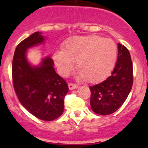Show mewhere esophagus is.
<instances>
[{
  "mask_svg": "<svg viewBox=\"0 0 148 148\" xmlns=\"http://www.w3.org/2000/svg\"><path fill=\"white\" fill-rule=\"evenodd\" d=\"M68 87H69V90H75V89L78 88V85L77 84H75L73 83H69L68 84Z\"/></svg>",
  "mask_w": 148,
  "mask_h": 148,
  "instance_id": "obj_1",
  "label": "esophagus"
}]
</instances>
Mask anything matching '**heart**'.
Masks as SVG:
<instances>
[{
  "label": "heart",
  "instance_id": "b5f03b06",
  "mask_svg": "<svg viewBox=\"0 0 148 148\" xmlns=\"http://www.w3.org/2000/svg\"><path fill=\"white\" fill-rule=\"evenodd\" d=\"M117 55V46L113 40L92 35L69 39L62 51L54 53L53 59L64 76L70 73L75 62L78 78L96 83L104 80L113 70Z\"/></svg>",
  "mask_w": 148,
  "mask_h": 148
}]
</instances>
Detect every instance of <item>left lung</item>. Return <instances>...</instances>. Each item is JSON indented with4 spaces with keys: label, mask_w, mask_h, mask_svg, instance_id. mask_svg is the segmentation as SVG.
<instances>
[{
    "label": "left lung",
    "mask_w": 148,
    "mask_h": 148,
    "mask_svg": "<svg viewBox=\"0 0 148 148\" xmlns=\"http://www.w3.org/2000/svg\"><path fill=\"white\" fill-rule=\"evenodd\" d=\"M133 85V64L128 49L118 43V58L110 76L90 87V106L94 113L110 115L125 102Z\"/></svg>",
    "instance_id": "8db88e82"
}]
</instances>
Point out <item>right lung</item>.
<instances>
[{"instance_id":"right-lung-1","label":"right lung","mask_w":148,"mask_h":148,"mask_svg":"<svg viewBox=\"0 0 148 148\" xmlns=\"http://www.w3.org/2000/svg\"><path fill=\"white\" fill-rule=\"evenodd\" d=\"M46 37L36 32L17 46L12 61L14 89L22 105L31 114L44 121H53L64 112L67 84L57 74L54 62L45 56L38 65L27 59V51L44 44Z\"/></svg>"}]
</instances>
